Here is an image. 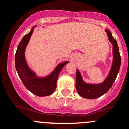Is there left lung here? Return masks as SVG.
<instances>
[{
	"instance_id": "obj_1",
	"label": "left lung",
	"mask_w": 129,
	"mask_h": 129,
	"mask_svg": "<svg viewBox=\"0 0 129 129\" xmlns=\"http://www.w3.org/2000/svg\"><path fill=\"white\" fill-rule=\"evenodd\" d=\"M105 32L107 33L109 40L112 43L113 46V61L111 71L109 76L103 83L98 84H89L83 82L80 73L77 69L76 75V89L78 94L83 98L95 99L106 93L112 87L119 72L121 65V56L119 54L118 44L116 40L113 38L112 33L109 30L106 29Z\"/></svg>"
}]
</instances>
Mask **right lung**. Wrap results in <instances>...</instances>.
<instances>
[{"instance_id":"right-lung-1","label":"right lung","mask_w":129,"mask_h":129,"mask_svg":"<svg viewBox=\"0 0 129 129\" xmlns=\"http://www.w3.org/2000/svg\"><path fill=\"white\" fill-rule=\"evenodd\" d=\"M33 30L32 29L29 33L25 35L18 44L15 60L16 70L24 86L30 92L38 96H49L53 94L56 89V82L60 71L69 62L59 63L49 76L44 78L37 77L35 73L27 66L24 55L25 47L28 44Z\"/></svg>"}]
</instances>
